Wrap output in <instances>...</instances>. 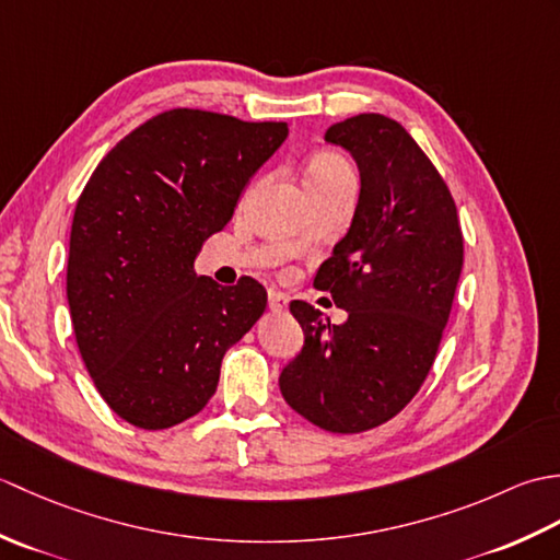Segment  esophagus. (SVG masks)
<instances>
[{"label": "esophagus", "mask_w": 560, "mask_h": 560, "mask_svg": "<svg viewBox=\"0 0 560 560\" xmlns=\"http://www.w3.org/2000/svg\"><path fill=\"white\" fill-rule=\"evenodd\" d=\"M289 305V295L281 293L277 289H269V307L271 311H283Z\"/></svg>", "instance_id": "34e87169"}]
</instances>
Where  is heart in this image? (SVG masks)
I'll return each mask as SVG.
<instances>
[{
	"label": "heart",
	"mask_w": 560,
	"mask_h": 560,
	"mask_svg": "<svg viewBox=\"0 0 560 560\" xmlns=\"http://www.w3.org/2000/svg\"><path fill=\"white\" fill-rule=\"evenodd\" d=\"M343 180H353L351 165L335 151H315L305 165L307 189H327Z\"/></svg>",
	"instance_id": "b5f03b06"
}]
</instances>
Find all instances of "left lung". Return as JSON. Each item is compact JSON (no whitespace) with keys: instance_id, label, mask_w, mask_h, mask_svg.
I'll return each mask as SVG.
<instances>
[{"instance_id":"left-lung-1","label":"left lung","mask_w":560,"mask_h":560,"mask_svg":"<svg viewBox=\"0 0 560 560\" xmlns=\"http://www.w3.org/2000/svg\"><path fill=\"white\" fill-rule=\"evenodd\" d=\"M325 141L359 163L349 233L317 269L315 289L349 313L331 325L293 301L303 349L283 368V399L329 433H363L397 416L435 361L464 265L457 205L443 175L392 117L363 113Z\"/></svg>"}]
</instances>
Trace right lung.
Returning a JSON list of instances; mask_svg holds the SVG:
<instances>
[{
	"mask_svg": "<svg viewBox=\"0 0 560 560\" xmlns=\"http://www.w3.org/2000/svg\"><path fill=\"white\" fill-rule=\"evenodd\" d=\"M287 137V122L163 110L91 173L71 223L67 301L83 365L127 423L161 431L205 409L223 353L265 313L259 281L219 287L192 265Z\"/></svg>",
	"mask_w": 560,
	"mask_h": 560,
	"instance_id": "add662e5",
	"label": "right lung"
}]
</instances>
